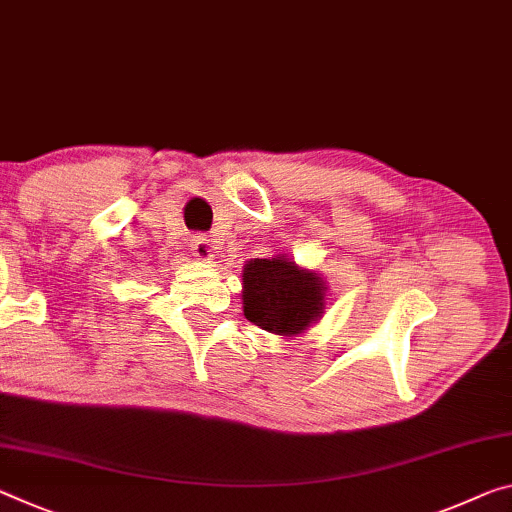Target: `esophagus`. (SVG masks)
I'll list each match as a JSON object with an SVG mask.
<instances>
[{"label": "esophagus", "mask_w": 512, "mask_h": 512, "mask_svg": "<svg viewBox=\"0 0 512 512\" xmlns=\"http://www.w3.org/2000/svg\"><path fill=\"white\" fill-rule=\"evenodd\" d=\"M191 248H193V255L200 257V259H212L214 257V241L207 237V234H196V237L191 239Z\"/></svg>", "instance_id": "esophagus-1"}]
</instances>
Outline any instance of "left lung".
Returning a JSON list of instances; mask_svg holds the SVG:
<instances>
[{
  "instance_id": "8db88e82",
  "label": "left lung",
  "mask_w": 512,
  "mask_h": 512,
  "mask_svg": "<svg viewBox=\"0 0 512 512\" xmlns=\"http://www.w3.org/2000/svg\"><path fill=\"white\" fill-rule=\"evenodd\" d=\"M323 280L282 257L253 259L243 271V314L275 335H300L323 312Z\"/></svg>"
}]
</instances>
